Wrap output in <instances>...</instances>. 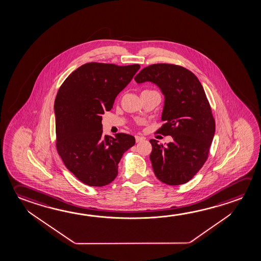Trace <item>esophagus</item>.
Segmentation results:
<instances>
[{
	"instance_id": "1",
	"label": "esophagus",
	"mask_w": 261,
	"mask_h": 261,
	"mask_svg": "<svg viewBox=\"0 0 261 261\" xmlns=\"http://www.w3.org/2000/svg\"><path fill=\"white\" fill-rule=\"evenodd\" d=\"M145 138L144 137H139V136H136V142L139 143V142L144 141Z\"/></svg>"
}]
</instances>
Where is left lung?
Listing matches in <instances>:
<instances>
[{
  "instance_id": "obj_1",
  "label": "left lung",
  "mask_w": 261,
  "mask_h": 261,
  "mask_svg": "<svg viewBox=\"0 0 261 261\" xmlns=\"http://www.w3.org/2000/svg\"><path fill=\"white\" fill-rule=\"evenodd\" d=\"M137 84L151 82L165 95L158 134L171 136L167 145L151 139L150 160L154 175L165 184H185L205 164L215 135V120L197 77L179 65L156 64L142 69Z\"/></svg>"
}]
</instances>
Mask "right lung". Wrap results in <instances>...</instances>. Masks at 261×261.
<instances>
[{"instance_id": "obj_1", "label": "right lung", "mask_w": 261, "mask_h": 261, "mask_svg": "<svg viewBox=\"0 0 261 261\" xmlns=\"http://www.w3.org/2000/svg\"><path fill=\"white\" fill-rule=\"evenodd\" d=\"M139 68V64L88 63L73 71L58 90L56 148L64 166L84 184H110L124 152L136 143L124 133L103 136L102 116L111 110L117 94Z\"/></svg>"}]
</instances>
